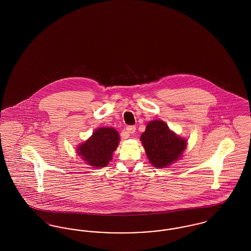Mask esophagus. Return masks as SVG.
<instances>
[{
  "mask_svg": "<svg viewBox=\"0 0 251 251\" xmlns=\"http://www.w3.org/2000/svg\"><path fill=\"white\" fill-rule=\"evenodd\" d=\"M135 130H136V128H135V126H133V125H129V126H127V127H126V131H127L128 135H129V134H132V133H134V132H135Z\"/></svg>",
  "mask_w": 251,
  "mask_h": 251,
  "instance_id": "1",
  "label": "esophagus"
}]
</instances>
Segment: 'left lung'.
Listing matches in <instances>:
<instances>
[{
	"label": "left lung",
	"instance_id": "8db88e82",
	"mask_svg": "<svg viewBox=\"0 0 251 251\" xmlns=\"http://www.w3.org/2000/svg\"><path fill=\"white\" fill-rule=\"evenodd\" d=\"M140 139L150 162L160 168L176 161L186 146V141L170 131L162 120L151 121Z\"/></svg>",
	"mask_w": 251,
	"mask_h": 251
}]
</instances>
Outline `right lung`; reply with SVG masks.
I'll use <instances>...</instances> for the list:
<instances>
[{
  "mask_svg": "<svg viewBox=\"0 0 251 251\" xmlns=\"http://www.w3.org/2000/svg\"><path fill=\"white\" fill-rule=\"evenodd\" d=\"M120 143V135L113 128H100L79 146L78 154L94 167H106Z\"/></svg>",
  "mask_w": 251,
  "mask_h": 251,
  "instance_id": "right-lung-1",
  "label": "right lung"
}]
</instances>
